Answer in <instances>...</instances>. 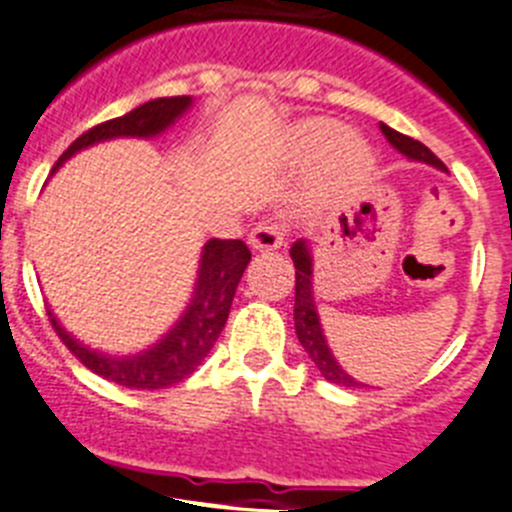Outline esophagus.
Here are the masks:
<instances>
[{
  "label": "esophagus",
  "instance_id": "esophagus-1",
  "mask_svg": "<svg viewBox=\"0 0 512 512\" xmlns=\"http://www.w3.org/2000/svg\"><path fill=\"white\" fill-rule=\"evenodd\" d=\"M285 239V227L275 219H267V222H260L250 232V247L257 252H270L278 250Z\"/></svg>",
  "mask_w": 512,
  "mask_h": 512
}]
</instances>
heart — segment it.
Returning a JSON list of instances; mask_svg holds the SVG:
<instances>
[{"instance_id": "obj_1", "label": "heart", "mask_w": 512, "mask_h": 512, "mask_svg": "<svg viewBox=\"0 0 512 512\" xmlns=\"http://www.w3.org/2000/svg\"><path fill=\"white\" fill-rule=\"evenodd\" d=\"M293 147L306 158L319 155L321 176L329 186H349L362 181L375 165L370 145L357 132L342 130V124L329 117L298 122L293 127Z\"/></svg>"}]
</instances>
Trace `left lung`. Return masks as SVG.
I'll list each match as a JSON object with an SVG mask.
<instances>
[{
  "label": "left lung",
  "mask_w": 512,
  "mask_h": 512,
  "mask_svg": "<svg viewBox=\"0 0 512 512\" xmlns=\"http://www.w3.org/2000/svg\"><path fill=\"white\" fill-rule=\"evenodd\" d=\"M380 130L385 135V140L398 150L400 155H405L413 163H426L434 165V168L446 170V165L436 158L431 150H428L423 142L413 140V137H405L400 132H395L393 127L380 122ZM290 257H293V265H296V306H293V319H296V334L301 347L306 349L308 357L313 359V365L319 367L321 375L329 382L336 385H344V388H359L362 382L354 380L352 375H347L336 357L331 354L329 344H326L324 329H321L319 311H316V301H313V257L311 247H308V239H298L290 247Z\"/></svg>",
  "instance_id": "left-lung-1"
}]
</instances>
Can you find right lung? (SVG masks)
Returning <instances> with one entry per match:
<instances>
[{
	"instance_id": "1",
	"label": "right lung",
	"mask_w": 512,
	"mask_h": 512,
	"mask_svg": "<svg viewBox=\"0 0 512 512\" xmlns=\"http://www.w3.org/2000/svg\"><path fill=\"white\" fill-rule=\"evenodd\" d=\"M191 96H163L132 109L124 117L109 119L104 124H96L89 132L68 145L66 153L58 158L53 173L61 168L66 160L99 142L117 140V137H158L168 127L178 122L183 114L191 109ZM250 250L242 239H209L201 250L199 270H196V283H193V296L188 301L181 319L170 326L168 334L155 342L153 347L142 349L137 354H104L99 349L86 347L78 342L71 331L61 326L55 313L48 308L50 324L58 331L61 342L76 354L91 372L101 375L104 380H112L124 388L135 390H160L170 388L176 382L186 380L196 367L204 362L206 354L216 344L227 324L229 308H232L234 293L242 280L245 267L250 265Z\"/></svg>"
}]
</instances>
